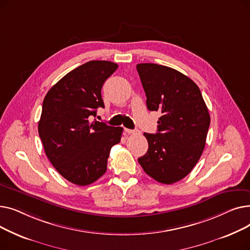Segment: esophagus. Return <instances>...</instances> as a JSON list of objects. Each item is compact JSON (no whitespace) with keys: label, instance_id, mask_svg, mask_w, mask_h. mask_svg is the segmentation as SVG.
Segmentation results:
<instances>
[{"label":"esophagus","instance_id":"esophagus-1","mask_svg":"<svg viewBox=\"0 0 250 250\" xmlns=\"http://www.w3.org/2000/svg\"><path fill=\"white\" fill-rule=\"evenodd\" d=\"M125 132L128 135H139L140 130L139 129H129V128H125Z\"/></svg>","mask_w":250,"mask_h":250}]
</instances>
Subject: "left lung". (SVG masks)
Here are the masks:
<instances>
[{
    "instance_id": "1",
    "label": "left lung",
    "mask_w": 250,
    "mask_h": 250,
    "mask_svg": "<svg viewBox=\"0 0 250 250\" xmlns=\"http://www.w3.org/2000/svg\"><path fill=\"white\" fill-rule=\"evenodd\" d=\"M137 71L148 109L162 112L157 133H144L149 148L138 160L149 176L171 185L201 158L211 118L200 88L188 76L157 63H138Z\"/></svg>"
}]
</instances>
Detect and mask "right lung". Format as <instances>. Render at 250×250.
<instances>
[{
  "label": "right lung",
  "mask_w": 250,
  "mask_h": 250,
  "mask_svg": "<svg viewBox=\"0 0 250 250\" xmlns=\"http://www.w3.org/2000/svg\"><path fill=\"white\" fill-rule=\"evenodd\" d=\"M117 69L108 61H90L68 73L46 93L38 134L57 171L77 186H88L107 169L110 149L121 142L123 127L94 121L104 107L101 88Z\"/></svg>",
  "instance_id": "right-lung-1"
}]
</instances>
